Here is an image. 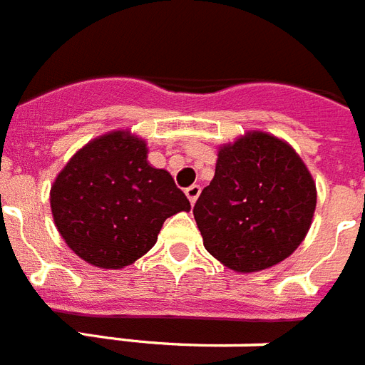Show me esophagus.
<instances>
[{
	"mask_svg": "<svg viewBox=\"0 0 365 365\" xmlns=\"http://www.w3.org/2000/svg\"><path fill=\"white\" fill-rule=\"evenodd\" d=\"M185 192H186V197H188L192 205H194V203H196V200H197V196H200L201 188H200V185H192V186H188Z\"/></svg>",
	"mask_w": 365,
	"mask_h": 365,
	"instance_id": "esophagus-1",
	"label": "esophagus"
}]
</instances>
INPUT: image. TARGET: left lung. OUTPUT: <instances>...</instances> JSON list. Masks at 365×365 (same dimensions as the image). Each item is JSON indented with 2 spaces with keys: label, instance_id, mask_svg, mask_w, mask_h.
Wrapping results in <instances>:
<instances>
[{
  "label": "left lung",
  "instance_id": "obj_1",
  "mask_svg": "<svg viewBox=\"0 0 365 365\" xmlns=\"http://www.w3.org/2000/svg\"><path fill=\"white\" fill-rule=\"evenodd\" d=\"M317 188L296 150L252 132L218 150L217 169L194 205L205 249L230 269L262 271L298 249Z\"/></svg>",
  "mask_w": 365,
  "mask_h": 365
}]
</instances>
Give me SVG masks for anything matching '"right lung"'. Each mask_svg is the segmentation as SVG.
Here are the masks:
<instances>
[{
    "label": "right lung",
    "instance_id": "right-lung-1",
    "mask_svg": "<svg viewBox=\"0 0 365 365\" xmlns=\"http://www.w3.org/2000/svg\"><path fill=\"white\" fill-rule=\"evenodd\" d=\"M51 209L75 255L120 269L147 255L165 218L190 211V201L165 169L148 165L143 139L113 132L67 162L51 188Z\"/></svg>",
    "mask_w": 365,
    "mask_h": 365
}]
</instances>
